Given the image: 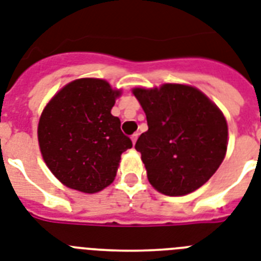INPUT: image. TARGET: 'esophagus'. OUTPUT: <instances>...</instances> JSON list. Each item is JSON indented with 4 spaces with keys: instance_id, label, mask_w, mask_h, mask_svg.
<instances>
[{
    "instance_id": "obj_1",
    "label": "esophagus",
    "mask_w": 261,
    "mask_h": 261,
    "mask_svg": "<svg viewBox=\"0 0 261 261\" xmlns=\"http://www.w3.org/2000/svg\"><path fill=\"white\" fill-rule=\"evenodd\" d=\"M138 137H139V134H138V133H135V134H133L131 135V141H133V143H137V139H138Z\"/></svg>"
}]
</instances>
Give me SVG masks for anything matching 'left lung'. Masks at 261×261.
<instances>
[{"mask_svg":"<svg viewBox=\"0 0 261 261\" xmlns=\"http://www.w3.org/2000/svg\"><path fill=\"white\" fill-rule=\"evenodd\" d=\"M133 93L146 113L148 130L138 138L151 186L168 196L198 190L222 164L228 143L223 113L200 90L166 83Z\"/></svg>","mask_w":261,"mask_h":261,"instance_id":"1","label":"left lung"}]
</instances>
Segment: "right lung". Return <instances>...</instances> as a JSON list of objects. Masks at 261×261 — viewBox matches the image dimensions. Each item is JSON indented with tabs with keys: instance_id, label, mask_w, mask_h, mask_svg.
<instances>
[{
	"instance_id": "1",
	"label": "right lung",
	"mask_w": 261,
	"mask_h": 261,
	"mask_svg": "<svg viewBox=\"0 0 261 261\" xmlns=\"http://www.w3.org/2000/svg\"><path fill=\"white\" fill-rule=\"evenodd\" d=\"M119 90L97 78L67 83L43 109L38 143L43 161L61 183L95 194L115 179L120 155L133 142L111 114Z\"/></svg>"
}]
</instances>
